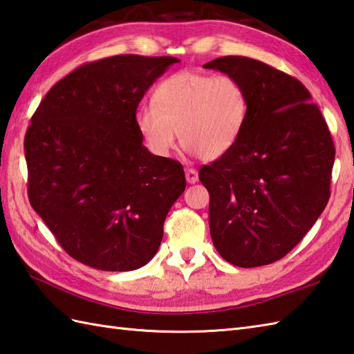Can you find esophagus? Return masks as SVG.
<instances>
[{
	"label": "esophagus",
	"mask_w": 354,
	"mask_h": 354,
	"mask_svg": "<svg viewBox=\"0 0 354 354\" xmlns=\"http://www.w3.org/2000/svg\"><path fill=\"white\" fill-rule=\"evenodd\" d=\"M185 179L189 184H196L199 175H198V170L194 169H185Z\"/></svg>",
	"instance_id": "1"
}]
</instances>
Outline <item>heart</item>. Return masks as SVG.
Segmentation results:
<instances>
[{"label": "heart", "mask_w": 354, "mask_h": 354, "mask_svg": "<svg viewBox=\"0 0 354 354\" xmlns=\"http://www.w3.org/2000/svg\"><path fill=\"white\" fill-rule=\"evenodd\" d=\"M248 114L243 85L231 76L179 71L162 80L153 104L137 111V127L147 149L169 156L181 145L205 161L230 153L242 135Z\"/></svg>", "instance_id": "b5f03b06"}]
</instances>
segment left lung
<instances>
[{"label": "left lung", "instance_id": "left-lung-1", "mask_svg": "<svg viewBox=\"0 0 354 354\" xmlns=\"http://www.w3.org/2000/svg\"><path fill=\"white\" fill-rule=\"evenodd\" d=\"M237 79L248 97L242 135L230 153L204 165L209 234L228 263L265 266L283 259L318 221L330 198L335 146L307 88L243 56L204 65Z\"/></svg>", "mask_w": 354, "mask_h": 354}]
</instances>
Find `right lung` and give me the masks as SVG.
I'll list each match as a JSON object with an SVG mask.
<instances>
[{
    "instance_id": "1",
    "label": "right lung",
    "mask_w": 354,
    "mask_h": 354,
    "mask_svg": "<svg viewBox=\"0 0 354 354\" xmlns=\"http://www.w3.org/2000/svg\"><path fill=\"white\" fill-rule=\"evenodd\" d=\"M179 59L120 55L53 86L24 138L28 199L73 259L126 272L153 259L185 190L181 162L142 146L137 108Z\"/></svg>"
}]
</instances>
